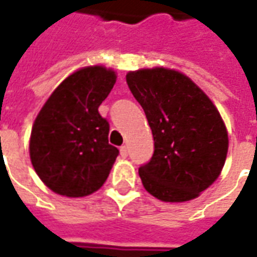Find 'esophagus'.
Wrapping results in <instances>:
<instances>
[{"instance_id":"1","label":"esophagus","mask_w":257,"mask_h":257,"mask_svg":"<svg viewBox=\"0 0 257 257\" xmlns=\"http://www.w3.org/2000/svg\"><path fill=\"white\" fill-rule=\"evenodd\" d=\"M119 153H121V157H122V158H126V157H128V147H126V146H121Z\"/></svg>"}]
</instances>
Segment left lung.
Instances as JSON below:
<instances>
[{
  "label": "left lung",
  "instance_id": "left-lung-1",
  "mask_svg": "<svg viewBox=\"0 0 257 257\" xmlns=\"http://www.w3.org/2000/svg\"><path fill=\"white\" fill-rule=\"evenodd\" d=\"M126 84L154 138V154L139 168L145 189L165 202L197 198L219 178L226 162L228 136L217 108L175 70L129 71Z\"/></svg>",
  "mask_w": 257,
  "mask_h": 257
}]
</instances>
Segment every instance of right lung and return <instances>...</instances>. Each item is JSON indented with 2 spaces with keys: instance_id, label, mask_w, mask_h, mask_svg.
Wrapping results in <instances>:
<instances>
[{
  "instance_id": "1",
  "label": "right lung",
  "mask_w": 257,
  "mask_h": 257,
  "mask_svg": "<svg viewBox=\"0 0 257 257\" xmlns=\"http://www.w3.org/2000/svg\"><path fill=\"white\" fill-rule=\"evenodd\" d=\"M115 71L89 66L68 75L38 112L30 160L47 187L77 198L104 184L118 156L108 143L110 125L99 106L115 84Z\"/></svg>"
}]
</instances>
